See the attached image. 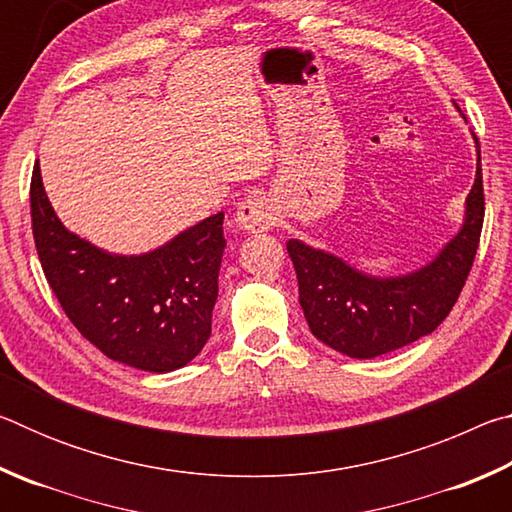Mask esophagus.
I'll return each mask as SVG.
<instances>
[{
	"label": "esophagus",
	"instance_id": "1",
	"mask_svg": "<svg viewBox=\"0 0 512 512\" xmlns=\"http://www.w3.org/2000/svg\"><path fill=\"white\" fill-rule=\"evenodd\" d=\"M235 221L248 232H262L268 230L275 223V210L268 198L264 196H248L237 207Z\"/></svg>",
	"mask_w": 512,
	"mask_h": 512
}]
</instances>
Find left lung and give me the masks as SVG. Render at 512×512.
<instances>
[{
    "instance_id": "8db88e82",
    "label": "left lung",
    "mask_w": 512,
    "mask_h": 512,
    "mask_svg": "<svg viewBox=\"0 0 512 512\" xmlns=\"http://www.w3.org/2000/svg\"><path fill=\"white\" fill-rule=\"evenodd\" d=\"M476 153L479 164L463 228L420 271L379 280L298 239L287 241L298 275L300 307L318 341L348 357L372 359L431 334L449 316L472 271L483 228L479 140Z\"/></svg>"
}]
</instances>
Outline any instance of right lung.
I'll list each match as a JSON object with an SVG mask.
<instances>
[{
    "label": "right lung",
    "mask_w": 512,
    "mask_h": 512,
    "mask_svg": "<svg viewBox=\"0 0 512 512\" xmlns=\"http://www.w3.org/2000/svg\"><path fill=\"white\" fill-rule=\"evenodd\" d=\"M31 228L60 307L106 357L140 370L169 372L203 350L219 296L223 212L149 255H108L65 230L36 164Z\"/></svg>",
    "instance_id": "right-lung-1"
}]
</instances>
